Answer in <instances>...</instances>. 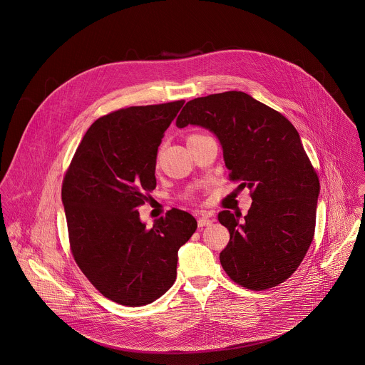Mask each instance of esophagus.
<instances>
[{"label": "esophagus", "instance_id": "esophagus-1", "mask_svg": "<svg viewBox=\"0 0 365 365\" xmlns=\"http://www.w3.org/2000/svg\"><path fill=\"white\" fill-rule=\"evenodd\" d=\"M197 217H198V226H201V227L208 226L212 223V217H210L208 212H198Z\"/></svg>", "mask_w": 365, "mask_h": 365}]
</instances>
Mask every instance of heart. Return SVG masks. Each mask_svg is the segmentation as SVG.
<instances>
[{
	"mask_svg": "<svg viewBox=\"0 0 365 365\" xmlns=\"http://www.w3.org/2000/svg\"><path fill=\"white\" fill-rule=\"evenodd\" d=\"M194 136H201V135H192V136H190V138H194Z\"/></svg>",
	"mask_w": 365,
	"mask_h": 365,
	"instance_id": "heart-1",
	"label": "heart"
}]
</instances>
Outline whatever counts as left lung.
<instances>
[{
  "instance_id": "1",
  "label": "left lung",
  "mask_w": 365,
  "mask_h": 365,
  "mask_svg": "<svg viewBox=\"0 0 365 365\" xmlns=\"http://www.w3.org/2000/svg\"><path fill=\"white\" fill-rule=\"evenodd\" d=\"M177 128L201 126L223 150L229 180L252 191L242 215L222 210L219 222L230 240L220 264L239 285L262 291L289 278L304 260L314 233L319 178L294 125L242 91L188 101Z\"/></svg>"
}]
</instances>
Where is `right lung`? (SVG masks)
<instances>
[{
	"mask_svg": "<svg viewBox=\"0 0 365 365\" xmlns=\"http://www.w3.org/2000/svg\"><path fill=\"white\" fill-rule=\"evenodd\" d=\"M184 101L129 106L97 119L78 145L61 187L73 257L105 298L143 307L175 281L178 250L197 230L173 208L152 229L138 208L156 188L163 135Z\"/></svg>",
	"mask_w": 365,
	"mask_h": 365,
	"instance_id": "right-lung-1",
	"label": "right lung"
}]
</instances>
